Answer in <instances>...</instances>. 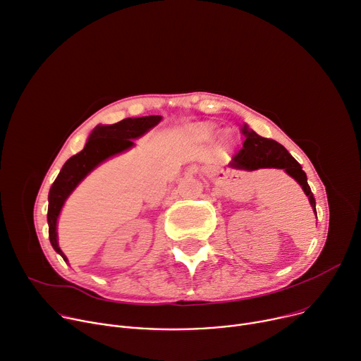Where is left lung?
Wrapping results in <instances>:
<instances>
[{
    "label": "left lung",
    "instance_id": "8db88e82",
    "mask_svg": "<svg viewBox=\"0 0 361 361\" xmlns=\"http://www.w3.org/2000/svg\"><path fill=\"white\" fill-rule=\"evenodd\" d=\"M241 132L245 136V140L243 143V148L233 155L229 166L235 168V170L245 171H254L259 170V168H279V170H284L302 185L305 195L309 197L312 209H314L317 214L315 197L310 191L306 174L302 170L300 164L279 142L257 135L247 125L241 128Z\"/></svg>",
    "mask_w": 361,
    "mask_h": 361
}]
</instances>
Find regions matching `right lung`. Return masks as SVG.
Masks as SVG:
<instances>
[{"mask_svg": "<svg viewBox=\"0 0 361 361\" xmlns=\"http://www.w3.org/2000/svg\"><path fill=\"white\" fill-rule=\"evenodd\" d=\"M161 116H145L135 118H123L122 122L95 128L81 152L71 157L62 166L61 173L49 190V207H47V224H49V239L54 250L66 261L65 254L58 245L56 224L61 209L68 196L75 187L102 162L125 152L133 147V140L145 135L149 129L161 122Z\"/></svg>", "mask_w": 361, "mask_h": 361, "instance_id": "obj_1", "label": "right lung"}]
</instances>
